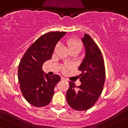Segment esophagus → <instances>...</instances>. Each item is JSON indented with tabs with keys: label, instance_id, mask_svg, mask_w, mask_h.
<instances>
[{
	"label": "esophagus",
	"instance_id": "obj_1",
	"mask_svg": "<svg viewBox=\"0 0 128 128\" xmlns=\"http://www.w3.org/2000/svg\"><path fill=\"white\" fill-rule=\"evenodd\" d=\"M61 80H65V81H67V79H66V78H63V77H61Z\"/></svg>",
	"mask_w": 128,
	"mask_h": 128
}]
</instances>
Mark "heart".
I'll return each mask as SVG.
<instances>
[{
	"label": "heart",
	"instance_id": "1",
	"mask_svg": "<svg viewBox=\"0 0 128 128\" xmlns=\"http://www.w3.org/2000/svg\"><path fill=\"white\" fill-rule=\"evenodd\" d=\"M67 46H68V48L70 50H73V49H77V50H79L80 51L83 48V44L80 41L78 40H76V39H70L68 40L67 41ZM60 46V44H56V47L55 48V50H57V49ZM70 67H64V68H63V70L66 71V68H68Z\"/></svg>",
	"mask_w": 128,
	"mask_h": 128
}]
</instances>
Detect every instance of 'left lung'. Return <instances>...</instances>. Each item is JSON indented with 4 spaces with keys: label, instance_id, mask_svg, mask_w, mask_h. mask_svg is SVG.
Segmentation results:
<instances>
[{
    "label": "left lung",
    "instance_id": "left-lung-1",
    "mask_svg": "<svg viewBox=\"0 0 128 128\" xmlns=\"http://www.w3.org/2000/svg\"><path fill=\"white\" fill-rule=\"evenodd\" d=\"M85 48V56L79 70L81 84L77 87L70 82L66 99L70 107L84 111L95 104L102 91L105 82L106 70L101 50L94 40L87 34L82 39Z\"/></svg>",
    "mask_w": 128,
    "mask_h": 128
}]
</instances>
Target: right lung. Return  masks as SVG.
I'll return each mask as SVG.
<instances>
[{
  "instance_id": "1",
  "label": "right lung",
  "mask_w": 128,
  "mask_h": 128,
  "mask_svg": "<svg viewBox=\"0 0 128 128\" xmlns=\"http://www.w3.org/2000/svg\"><path fill=\"white\" fill-rule=\"evenodd\" d=\"M66 33L52 32L42 35L28 48L20 61L18 70L20 89L31 105L42 107L51 101L54 88L61 78L44 74L42 66L52 58L56 44Z\"/></svg>"
}]
</instances>
